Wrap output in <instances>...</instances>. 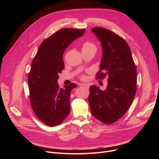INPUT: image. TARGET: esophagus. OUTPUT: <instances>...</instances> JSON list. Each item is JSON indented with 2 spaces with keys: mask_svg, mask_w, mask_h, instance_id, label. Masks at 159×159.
<instances>
[{
  "mask_svg": "<svg viewBox=\"0 0 159 159\" xmlns=\"http://www.w3.org/2000/svg\"><path fill=\"white\" fill-rule=\"evenodd\" d=\"M79 85L81 86V87H87L88 86V85L87 84H85V83H81V84H79Z\"/></svg>",
  "mask_w": 159,
  "mask_h": 159,
  "instance_id": "obj_1",
  "label": "esophagus"
}]
</instances>
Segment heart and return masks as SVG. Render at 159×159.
<instances>
[{
  "label": "heart",
  "instance_id": "heart-1",
  "mask_svg": "<svg viewBox=\"0 0 159 159\" xmlns=\"http://www.w3.org/2000/svg\"><path fill=\"white\" fill-rule=\"evenodd\" d=\"M96 45L89 41L85 42L82 47V52H88V51H96Z\"/></svg>",
  "mask_w": 159,
  "mask_h": 159
}]
</instances>
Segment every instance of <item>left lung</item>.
<instances>
[{"label": "left lung", "mask_w": 159, "mask_h": 159, "mask_svg": "<svg viewBox=\"0 0 159 159\" xmlns=\"http://www.w3.org/2000/svg\"><path fill=\"white\" fill-rule=\"evenodd\" d=\"M91 31L102 49L97 77H107V85L104 90L96 85L90 86L89 102L96 119L111 124L125 114L133 102L137 91V69L124 39L102 28H94Z\"/></svg>", "instance_id": "left-lung-1"}]
</instances>
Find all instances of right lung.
I'll use <instances>...</instances> for the list:
<instances>
[{"instance_id":"add662e5","label":"right lung","mask_w":159,"mask_h":159,"mask_svg":"<svg viewBox=\"0 0 159 159\" xmlns=\"http://www.w3.org/2000/svg\"><path fill=\"white\" fill-rule=\"evenodd\" d=\"M85 31L72 28L57 31L42 42L33 60L28 75L30 102L36 116L48 126L60 125L70 113V92L77 84L63 89L57 80L65 68V49Z\"/></svg>"}]
</instances>
